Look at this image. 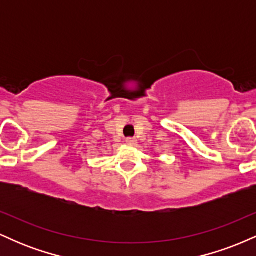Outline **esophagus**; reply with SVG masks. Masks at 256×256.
Masks as SVG:
<instances>
[{"instance_id":"esophagus-1","label":"esophagus","mask_w":256,"mask_h":256,"mask_svg":"<svg viewBox=\"0 0 256 256\" xmlns=\"http://www.w3.org/2000/svg\"><path fill=\"white\" fill-rule=\"evenodd\" d=\"M126 144L128 146H136L137 144V140L134 137H128L126 138Z\"/></svg>"}]
</instances>
